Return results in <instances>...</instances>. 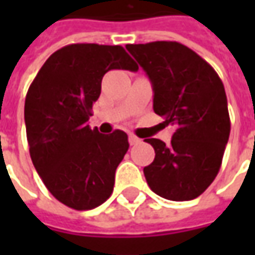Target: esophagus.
Returning a JSON list of instances; mask_svg holds the SVG:
<instances>
[{"instance_id":"obj_1","label":"esophagus","mask_w":255,"mask_h":255,"mask_svg":"<svg viewBox=\"0 0 255 255\" xmlns=\"http://www.w3.org/2000/svg\"><path fill=\"white\" fill-rule=\"evenodd\" d=\"M129 143H130V144H137V143H140V139H139V137H136V136H134V134H129Z\"/></svg>"}]
</instances>
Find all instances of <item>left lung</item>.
I'll use <instances>...</instances> for the list:
<instances>
[{
  "label": "left lung",
  "instance_id": "1",
  "mask_svg": "<svg viewBox=\"0 0 255 255\" xmlns=\"http://www.w3.org/2000/svg\"><path fill=\"white\" fill-rule=\"evenodd\" d=\"M126 49L152 82L154 113L176 128L169 144L146 139L156 153L143 169L146 181L163 199L193 200L216 179L229 142L224 85L201 56L179 42L129 44Z\"/></svg>",
  "mask_w": 255,
  "mask_h": 255
}]
</instances>
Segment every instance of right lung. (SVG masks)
I'll return each mask as SVG.
<instances>
[{"label":"right lung","mask_w":255,"mask_h":255,"mask_svg":"<svg viewBox=\"0 0 255 255\" xmlns=\"http://www.w3.org/2000/svg\"><path fill=\"white\" fill-rule=\"evenodd\" d=\"M111 69L136 71L121 45L72 44L51 55L25 98V126L35 169L56 200L91 210L111 197L128 134L89 128L92 105Z\"/></svg>","instance_id":"right-lung-1"}]
</instances>
